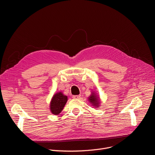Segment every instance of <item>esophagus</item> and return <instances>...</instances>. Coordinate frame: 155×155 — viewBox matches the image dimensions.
<instances>
[{
    "instance_id": "1",
    "label": "esophagus",
    "mask_w": 155,
    "mask_h": 155,
    "mask_svg": "<svg viewBox=\"0 0 155 155\" xmlns=\"http://www.w3.org/2000/svg\"><path fill=\"white\" fill-rule=\"evenodd\" d=\"M80 97H81L80 95H74V96H73V98H74V99H79V98H80Z\"/></svg>"
}]
</instances>
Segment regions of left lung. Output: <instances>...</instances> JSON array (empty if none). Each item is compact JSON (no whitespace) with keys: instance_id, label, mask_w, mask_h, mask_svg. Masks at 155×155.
I'll use <instances>...</instances> for the list:
<instances>
[{"instance_id":"1","label":"left lung","mask_w":155,"mask_h":155,"mask_svg":"<svg viewBox=\"0 0 155 155\" xmlns=\"http://www.w3.org/2000/svg\"><path fill=\"white\" fill-rule=\"evenodd\" d=\"M88 101L91 104L92 106H94L95 108H98L100 106L101 100L100 97L97 95V93L94 91H91V95L88 97Z\"/></svg>"}]
</instances>
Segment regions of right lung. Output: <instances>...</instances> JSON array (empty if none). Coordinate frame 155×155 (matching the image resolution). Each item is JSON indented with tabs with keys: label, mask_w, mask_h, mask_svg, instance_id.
I'll return each instance as SVG.
<instances>
[{
	"label": "right lung",
	"mask_w": 155,
	"mask_h": 155,
	"mask_svg": "<svg viewBox=\"0 0 155 155\" xmlns=\"http://www.w3.org/2000/svg\"><path fill=\"white\" fill-rule=\"evenodd\" d=\"M68 101V97L65 95L62 92L59 91L55 94L51 98L49 109L54 115H58L62 111L65 105Z\"/></svg>",
	"instance_id": "add662e5"
}]
</instances>
